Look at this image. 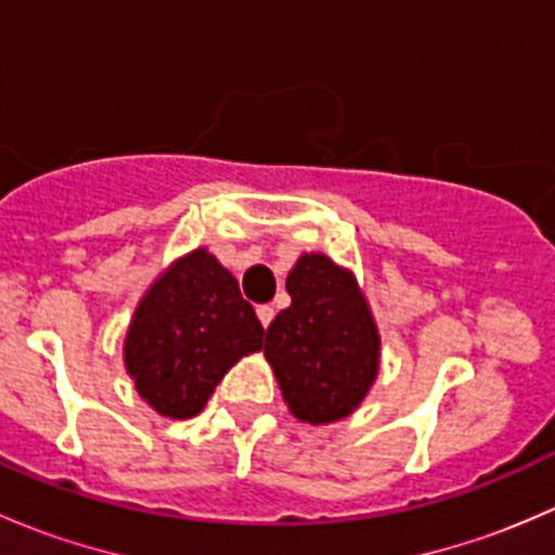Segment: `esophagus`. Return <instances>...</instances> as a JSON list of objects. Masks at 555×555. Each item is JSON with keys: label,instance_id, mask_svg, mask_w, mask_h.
Wrapping results in <instances>:
<instances>
[{"label": "esophagus", "instance_id": "esophagus-1", "mask_svg": "<svg viewBox=\"0 0 555 555\" xmlns=\"http://www.w3.org/2000/svg\"><path fill=\"white\" fill-rule=\"evenodd\" d=\"M273 306H257V319H260V324L262 327H268V324L273 322Z\"/></svg>", "mask_w": 555, "mask_h": 555}]
</instances>
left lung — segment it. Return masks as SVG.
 I'll return each instance as SVG.
<instances>
[{"label": "left lung", "instance_id": "obj_1", "mask_svg": "<svg viewBox=\"0 0 555 555\" xmlns=\"http://www.w3.org/2000/svg\"><path fill=\"white\" fill-rule=\"evenodd\" d=\"M293 306L266 333V357L289 411L309 424L349 416L378 373V330L354 276L304 255L287 276Z\"/></svg>", "mask_w": 555, "mask_h": 555}]
</instances>
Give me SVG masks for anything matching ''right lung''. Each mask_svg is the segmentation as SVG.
Here are the masks:
<instances>
[{"label": "right lung", "mask_w": 555, "mask_h": 555, "mask_svg": "<svg viewBox=\"0 0 555 555\" xmlns=\"http://www.w3.org/2000/svg\"><path fill=\"white\" fill-rule=\"evenodd\" d=\"M262 330L238 282L206 249L173 262L139 304L126 335V367L139 395L171 418H190Z\"/></svg>", "instance_id": "1"}]
</instances>
